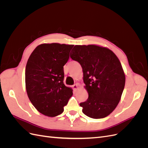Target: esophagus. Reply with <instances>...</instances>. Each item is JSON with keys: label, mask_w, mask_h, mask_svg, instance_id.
I'll use <instances>...</instances> for the list:
<instances>
[{"label": "esophagus", "mask_w": 148, "mask_h": 148, "mask_svg": "<svg viewBox=\"0 0 148 148\" xmlns=\"http://www.w3.org/2000/svg\"><path fill=\"white\" fill-rule=\"evenodd\" d=\"M73 88L74 90H77V89H78L79 88V86H78V84H74L73 86Z\"/></svg>", "instance_id": "obj_1"}]
</instances>
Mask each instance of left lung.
<instances>
[{
  "instance_id": "obj_1",
  "label": "left lung",
  "mask_w": 148,
  "mask_h": 148,
  "mask_svg": "<svg viewBox=\"0 0 148 148\" xmlns=\"http://www.w3.org/2000/svg\"><path fill=\"white\" fill-rule=\"evenodd\" d=\"M70 57L81 65L86 101L79 106L92 119H102L117 106L125 84V75L119 59L110 49L100 46L76 45Z\"/></svg>"
}]
</instances>
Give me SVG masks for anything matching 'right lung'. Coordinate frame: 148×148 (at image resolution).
Instances as JSON below:
<instances>
[{
    "mask_svg": "<svg viewBox=\"0 0 148 148\" xmlns=\"http://www.w3.org/2000/svg\"><path fill=\"white\" fill-rule=\"evenodd\" d=\"M73 45L40 44L31 53L25 70L26 90L36 109L48 117L64 112L73 89L64 83V66Z\"/></svg>",
    "mask_w": 148,
    "mask_h": 148,
    "instance_id": "1",
    "label": "right lung"
}]
</instances>
